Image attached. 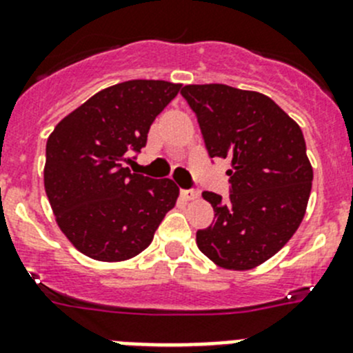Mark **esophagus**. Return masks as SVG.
I'll return each instance as SVG.
<instances>
[{
	"label": "esophagus",
	"instance_id": "34e87169",
	"mask_svg": "<svg viewBox=\"0 0 353 353\" xmlns=\"http://www.w3.org/2000/svg\"><path fill=\"white\" fill-rule=\"evenodd\" d=\"M183 196L184 199H188V200H193V199H199L200 196V190L199 188H188V190H183Z\"/></svg>",
	"mask_w": 353,
	"mask_h": 353
}]
</instances>
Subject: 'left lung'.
I'll return each mask as SVG.
<instances>
[{
	"label": "left lung",
	"mask_w": 353,
	"mask_h": 353,
	"mask_svg": "<svg viewBox=\"0 0 353 353\" xmlns=\"http://www.w3.org/2000/svg\"><path fill=\"white\" fill-rule=\"evenodd\" d=\"M211 158L232 169L228 199L204 192L214 220L196 246L225 269L244 271L271 259L304 218L313 181L299 125L262 93L225 84L184 85Z\"/></svg>",
	"instance_id": "obj_1"
}]
</instances>
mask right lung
Wrapping results in <instances>:
<instances>
[{"label":"right lung","mask_w":353,"mask_h":353,"mask_svg":"<svg viewBox=\"0 0 353 353\" xmlns=\"http://www.w3.org/2000/svg\"><path fill=\"white\" fill-rule=\"evenodd\" d=\"M181 84L128 81L100 91L59 123L46 148L43 183L59 228L79 252L119 262L144 252L179 188L125 161L145 148L154 117Z\"/></svg>","instance_id":"1"}]
</instances>
